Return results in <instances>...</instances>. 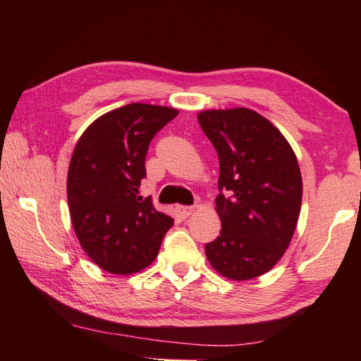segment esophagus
Returning <instances> with one entry per match:
<instances>
[{
	"label": "esophagus",
	"mask_w": 361,
	"mask_h": 361,
	"mask_svg": "<svg viewBox=\"0 0 361 361\" xmlns=\"http://www.w3.org/2000/svg\"><path fill=\"white\" fill-rule=\"evenodd\" d=\"M194 211H195L194 206H178V212H180V216H181L183 219L189 217L190 214H192Z\"/></svg>",
	"instance_id": "obj_1"
}]
</instances>
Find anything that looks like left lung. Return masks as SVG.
Wrapping results in <instances>:
<instances>
[{
    "label": "left lung",
    "mask_w": 361,
    "mask_h": 361,
    "mask_svg": "<svg viewBox=\"0 0 361 361\" xmlns=\"http://www.w3.org/2000/svg\"><path fill=\"white\" fill-rule=\"evenodd\" d=\"M220 163L216 198L221 231L206 243L211 267L233 281L262 276L279 262L298 225L302 178L298 158L278 128L255 110L197 114Z\"/></svg>",
    "instance_id": "1"
}]
</instances>
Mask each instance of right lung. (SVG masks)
Returning a JSON list of instances; mask_svg holds the SVG:
<instances>
[{"label": "right lung", "mask_w": 361, "mask_h": 361, "mask_svg": "<svg viewBox=\"0 0 361 361\" xmlns=\"http://www.w3.org/2000/svg\"><path fill=\"white\" fill-rule=\"evenodd\" d=\"M176 114L171 106L128 104L91 122L75 144L66 180L71 224L88 257L111 274L149 267L173 225L140 186L152 137Z\"/></svg>", "instance_id": "right-lung-1"}]
</instances>
